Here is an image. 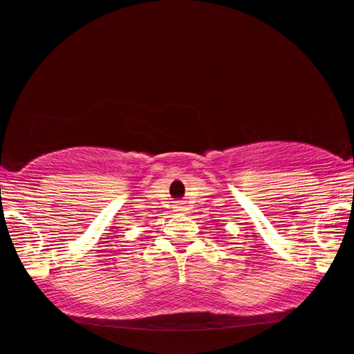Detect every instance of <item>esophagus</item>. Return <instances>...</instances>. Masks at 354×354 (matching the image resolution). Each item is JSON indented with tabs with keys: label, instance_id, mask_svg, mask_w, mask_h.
Returning <instances> with one entry per match:
<instances>
[{
	"label": "esophagus",
	"instance_id": "esophagus-1",
	"mask_svg": "<svg viewBox=\"0 0 354 354\" xmlns=\"http://www.w3.org/2000/svg\"><path fill=\"white\" fill-rule=\"evenodd\" d=\"M185 208H187V207H183V204H180V202H178V204L174 205V212L180 213V212H185Z\"/></svg>",
	"mask_w": 354,
	"mask_h": 354
}]
</instances>
